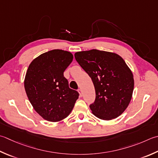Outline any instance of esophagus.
Here are the masks:
<instances>
[{"label":"esophagus","instance_id":"34e87169","mask_svg":"<svg viewBox=\"0 0 158 158\" xmlns=\"http://www.w3.org/2000/svg\"><path fill=\"white\" fill-rule=\"evenodd\" d=\"M78 92H79L80 96H82V90H81V89H80V88L78 89Z\"/></svg>","mask_w":158,"mask_h":158}]
</instances>
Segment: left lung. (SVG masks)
I'll list each match as a JSON object with an SVG mask.
<instances>
[{"label": "left lung", "mask_w": 158, "mask_h": 158, "mask_svg": "<svg viewBox=\"0 0 158 158\" xmlns=\"http://www.w3.org/2000/svg\"><path fill=\"white\" fill-rule=\"evenodd\" d=\"M75 57L93 82L96 98L89 108L94 115L110 120L122 114L130 103L134 86L133 74L124 60L97 49L75 52Z\"/></svg>", "instance_id": "left-lung-1"}]
</instances>
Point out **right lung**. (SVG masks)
I'll return each instance as SVG.
<instances>
[{
	"label": "right lung",
	"mask_w": 158,
	"mask_h": 158,
	"mask_svg": "<svg viewBox=\"0 0 158 158\" xmlns=\"http://www.w3.org/2000/svg\"><path fill=\"white\" fill-rule=\"evenodd\" d=\"M73 59L71 52L55 49L40 55L28 68L24 79L28 98L34 110L48 121L66 118L79 98L78 92L69 88L64 76Z\"/></svg>",
	"instance_id": "obj_1"
}]
</instances>
